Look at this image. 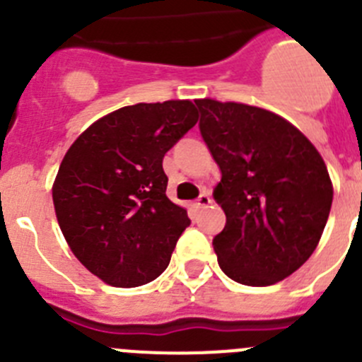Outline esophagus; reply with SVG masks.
Returning <instances> with one entry per match:
<instances>
[{"label": "esophagus", "mask_w": 362, "mask_h": 362, "mask_svg": "<svg viewBox=\"0 0 362 362\" xmlns=\"http://www.w3.org/2000/svg\"><path fill=\"white\" fill-rule=\"evenodd\" d=\"M211 204V194H209V192H202L200 197L197 198V202H194V205H197V207H207V205Z\"/></svg>", "instance_id": "obj_1"}]
</instances>
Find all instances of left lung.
<instances>
[{
	"instance_id": "obj_1",
	"label": "left lung",
	"mask_w": 362,
	"mask_h": 362,
	"mask_svg": "<svg viewBox=\"0 0 362 362\" xmlns=\"http://www.w3.org/2000/svg\"><path fill=\"white\" fill-rule=\"evenodd\" d=\"M194 103L221 171L214 200L227 223L212 239L219 268L245 286H272L318 246L334 197L325 162L298 128L269 110L209 98Z\"/></svg>"
}]
</instances>
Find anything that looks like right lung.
<instances>
[{"mask_svg": "<svg viewBox=\"0 0 362 362\" xmlns=\"http://www.w3.org/2000/svg\"><path fill=\"white\" fill-rule=\"evenodd\" d=\"M198 121L189 100L107 114L71 144L53 184L60 230L74 257L114 288L157 279L187 211L165 197L162 158Z\"/></svg>", "mask_w": 362, "mask_h": 362, "instance_id": "1", "label": "right lung"}]
</instances>
